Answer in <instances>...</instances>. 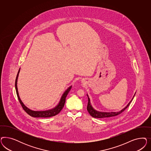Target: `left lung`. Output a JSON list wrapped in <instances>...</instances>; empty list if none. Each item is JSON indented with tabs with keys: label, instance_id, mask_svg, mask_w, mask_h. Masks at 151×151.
Masks as SVG:
<instances>
[{
	"label": "left lung",
	"instance_id": "obj_1",
	"mask_svg": "<svg viewBox=\"0 0 151 151\" xmlns=\"http://www.w3.org/2000/svg\"><path fill=\"white\" fill-rule=\"evenodd\" d=\"M131 101L127 106L123 110H121V111L118 112H98L96 110H94L92 107L91 104H90V99L88 97V104H87V110L88 112V113L92 117H94V118H99V119H102V118H106V117H114L117 116L119 114H121L122 112H123L124 110H126L127 107H128L129 104H131Z\"/></svg>",
	"mask_w": 151,
	"mask_h": 151
}]
</instances>
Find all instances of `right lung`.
Segmentation results:
<instances>
[{
  "label": "right lung",
  "mask_w": 151,
  "mask_h": 151,
  "mask_svg": "<svg viewBox=\"0 0 151 151\" xmlns=\"http://www.w3.org/2000/svg\"><path fill=\"white\" fill-rule=\"evenodd\" d=\"M20 69H19V70L18 73L17 78H16L15 82V86L16 92H17V96H18L19 102H20L21 106H22L23 110H24L27 113V114H29L30 116L34 117H50L54 116L55 115L58 114L61 111V110L63 109V108L64 107V105H65V101H66V96L68 95L69 92L71 89L72 86L69 87L67 89V90L64 92L63 95L61 97V100L60 101L59 105L57 106L56 107H55L54 109H53L52 110H48V111H32V110L29 109L28 108H27L23 104L22 101H21L20 97H19V96L18 88H17V80H18V78Z\"/></svg>",
  "instance_id": "obj_1"
}]
</instances>
